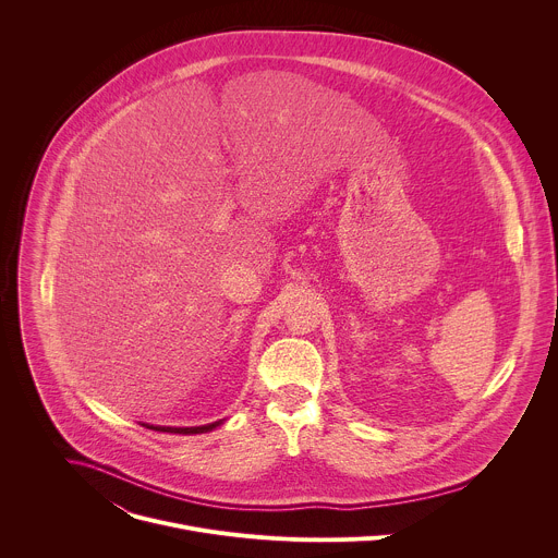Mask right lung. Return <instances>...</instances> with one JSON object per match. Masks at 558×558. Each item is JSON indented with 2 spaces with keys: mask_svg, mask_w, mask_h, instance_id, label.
Instances as JSON below:
<instances>
[{
  "mask_svg": "<svg viewBox=\"0 0 558 558\" xmlns=\"http://www.w3.org/2000/svg\"><path fill=\"white\" fill-rule=\"evenodd\" d=\"M225 420H218L214 424H205V426H192V428H172V426H149V424H143L145 428H151V430H161V433H179V435H198V433H209L214 430L216 426H220Z\"/></svg>",
  "mask_w": 558,
  "mask_h": 558,
  "instance_id": "obj_1",
  "label": "right lung"
}]
</instances>
